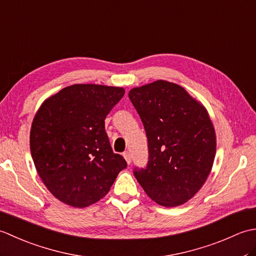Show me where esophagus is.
<instances>
[{"label":"esophagus","instance_id":"34e87169","mask_svg":"<svg viewBox=\"0 0 256 256\" xmlns=\"http://www.w3.org/2000/svg\"><path fill=\"white\" fill-rule=\"evenodd\" d=\"M123 157L125 158V160H126V162H128V165L131 164V162H132V156H131V154L128 153V152H125V153L123 154Z\"/></svg>","mask_w":256,"mask_h":256}]
</instances>
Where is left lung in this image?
Segmentation results:
<instances>
[{
  "label": "left lung",
  "instance_id": "1",
  "mask_svg": "<svg viewBox=\"0 0 256 256\" xmlns=\"http://www.w3.org/2000/svg\"><path fill=\"white\" fill-rule=\"evenodd\" d=\"M128 98L148 140V164L135 170V177L156 204H184L204 186L214 162L216 138L208 111L166 80L133 88Z\"/></svg>",
  "mask_w": 256,
  "mask_h": 256
}]
</instances>
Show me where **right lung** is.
I'll return each mask as SVG.
<instances>
[{"label": "right lung", "mask_w": 256, "mask_h": 256, "mask_svg": "<svg viewBox=\"0 0 256 256\" xmlns=\"http://www.w3.org/2000/svg\"><path fill=\"white\" fill-rule=\"evenodd\" d=\"M124 94L122 86L72 84L37 110L30 135L32 157L42 182L62 202L74 208L96 204L126 167L113 153L104 126Z\"/></svg>", "instance_id": "1"}]
</instances>
